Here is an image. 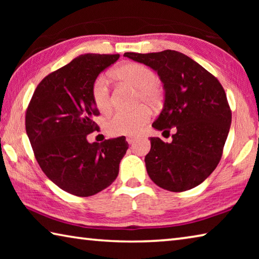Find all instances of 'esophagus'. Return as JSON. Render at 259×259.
Instances as JSON below:
<instances>
[{"label":"esophagus","mask_w":259,"mask_h":259,"mask_svg":"<svg viewBox=\"0 0 259 259\" xmlns=\"http://www.w3.org/2000/svg\"><path fill=\"white\" fill-rule=\"evenodd\" d=\"M135 140H136L135 136H129V137H126V142H128L130 145H131V144L135 143Z\"/></svg>","instance_id":"34e87169"}]
</instances>
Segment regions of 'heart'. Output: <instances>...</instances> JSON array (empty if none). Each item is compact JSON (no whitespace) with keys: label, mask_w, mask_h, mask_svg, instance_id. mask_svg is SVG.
<instances>
[{"label":"heart","mask_w":259,"mask_h":259,"mask_svg":"<svg viewBox=\"0 0 259 259\" xmlns=\"http://www.w3.org/2000/svg\"><path fill=\"white\" fill-rule=\"evenodd\" d=\"M112 75L125 84L138 90L137 104L146 103L152 107L159 106L163 91L157 82L155 73L145 65L126 63L116 67ZM93 100L100 112L106 113L112 107V96L108 80L104 75L98 76L91 87ZM151 119V111L142 105L133 111H116L106 121V130L113 136H134L139 134Z\"/></svg>","instance_id":"1"}]
</instances>
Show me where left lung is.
Wrapping results in <instances>:
<instances>
[{
    "label": "left lung",
    "mask_w": 259,
    "mask_h": 259,
    "mask_svg": "<svg viewBox=\"0 0 259 259\" xmlns=\"http://www.w3.org/2000/svg\"><path fill=\"white\" fill-rule=\"evenodd\" d=\"M125 57L157 72L164 103L152 126L175 131L170 143L151 137L146 170L157 186L184 192L200 185L222 159L232 112L224 88L211 73L175 50L151 54L125 52Z\"/></svg>",
    "instance_id": "obj_1"
}]
</instances>
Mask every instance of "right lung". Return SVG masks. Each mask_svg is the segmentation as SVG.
Here are the masks:
<instances>
[{
	"label": "right lung",
	"mask_w": 259,
	"mask_h": 259,
	"mask_svg": "<svg viewBox=\"0 0 259 259\" xmlns=\"http://www.w3.org/2000/svg\"><path fill=\"white\" fill-rule=\"evenodd\" d=\"M120 55H81L38 83L26 111V133L42 171L76 196L105 190L119 175L128 150L125 137L89 143L99 111L91 87Z\"/></svg>",
	"instance_id": "1"
}]
</instances>
